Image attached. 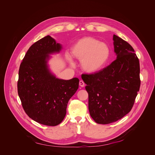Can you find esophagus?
Wrapping results in <instances>:
<instances>
[{
  "instance_id": "1",
  "label": "esophagus",
  "mask_w": 155,
  "mask_h": 155,
  "mask_svg": "<svg viewBox=\"0 0 155 155\" xmlns=\"http://www.w3.org/2000/svg\"><path fill=\"white\" fill-rule=\"evenodd\" d=\"M79 85H80L81 87H84V85H85V84H84V81H83V80H80V82H79Z\"/></svg>"
}]
</instances>
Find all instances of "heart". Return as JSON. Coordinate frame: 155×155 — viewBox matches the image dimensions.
I'll return each mask as SVG.
<instances>
[{
	"instance_id": "heart-1",
	"label": "heart",
	"mask_w": 155,
	"mask_h": 155,
	"mask_svg": "<svg viewBox=\"0 0 155 155\" xmlns=\"http://www.w3.org/2000/svg\"><path fill=\"white\" fill-rule=\"evenodd\" d=\"M72 56L81 61L83 70L89 74L99 71L106 62L110 56V49L106 43L100 42L98 40L85 37L78 40L72 47ZM68 59L73 64L71 57Z\"/></svg>"
}]
</instances>
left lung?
<instances>
[{
  "instance_id": "obj_1",
  "label": "left lung",
  "mask_w": 155,
  "mask_h": 155,
  "mask_svg": "<svg viewBox=\"0 0 155 155\" xmlns=\"http://www.w3.org/2000/svg\"><path fill=\"white\" fill-rule=\"evenodd\" d=\"M117 59L102 70L82 74L88 93V108L98 124L120 120L133 107L140 86V64L132 46L116 35L113 37Z\"/></svg>"
}]
</instances>
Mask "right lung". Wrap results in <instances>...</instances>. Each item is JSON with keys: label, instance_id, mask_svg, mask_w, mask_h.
<instances>
[{"label": "right lung", "instance_id": "add662e5", "mask_svg": "<svg viewBox=\"0 0 155 155\" xmlns=\"http://www.w3.org/2000/svg\"><path fill=\"white\" fill-rule=\"evenodd\" d=\"M61 49L51 36L43 37L29 48L19 69L18 93L26 114L35 121L50 126L62 121L68 102L79 84L77 78L59 79L50 72L49 54Z\"/></svg>", "mask_w": 155, "mask_h": 155}]
</instances>
